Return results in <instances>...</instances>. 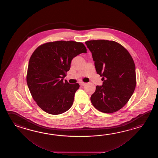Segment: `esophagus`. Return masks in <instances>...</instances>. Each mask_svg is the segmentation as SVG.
I'll return each mask as SVG.
<instances>
[{"label":"esophagus","mask_w":158,"mask_h":158,"mask_svg":"<svg viewBox=\"0 0 158 158\" xmlns=\"http://www.w3.org/2000/svg\"><path fill=\"white\" fill-rule=\"evenodd\" d=\"M80 85L81 86H84V85H86V83L85 82H80Z\"/></svg>","instance_id":"1"}]
</instances>
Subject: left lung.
<instances>
[{
    "label": "left lung",
    "instance_id": "8db88e82",
    "mask_svg": "<svg viewBox=\"0 0 158 158\" xmlns=\"http://www.w3.org/2000/svg\"><path fill=\"white\" fill-rule=\"evenodd\" d=\"M90 51L98 74L103 85L97 86L90 98L94 107L110 114L127 103L136 86L135 67L131 55L120 44L113 40L85 42Z\"/></svg>",
    "mask_w": 158,
    "mask_h": 158
}]
</instances>
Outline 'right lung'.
<instances>
[{"instance_id":"obj_1","label":"right lung","mask_w":158,"mask_h":158,"mask_svg":"<svg viewBox=\"0 0 158 158\" xmlns=\"http://www.w3.org/2000/svg\"><path fill=\"white\" fill-rule=\"evenodd\" d=\"M84 44L59 40L43 44L31 55L27 82L30 93L40 107L49 114H59L72 107L78 84L64 82L72 60L86 53Z\"/></svg>"}]
</instances>
